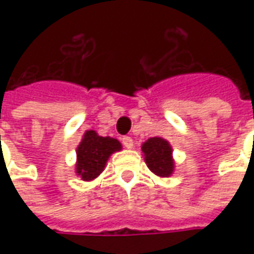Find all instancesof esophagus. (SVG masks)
<instances>
[{
    "label": "esophagus",
    "instance_id": "34e87169",
    "mask_svg": "<svg viewBox=\"0 0 254 254\" xmlns=\"http://www.w3.org/2000/svg\"><path fill=\"white\" fill-rule=\"evenodd\" d=\"M121 141L124 144V147H127V148H132L133 147V138L129 137V136H124Z\"/></svg>",
    "mask_w": 254,
    "mask_h": 254
}]
</instances>
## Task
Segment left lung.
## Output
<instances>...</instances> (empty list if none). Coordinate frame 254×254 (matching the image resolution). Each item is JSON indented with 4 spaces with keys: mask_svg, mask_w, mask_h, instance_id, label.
<instances>
[{
    "mask_svg": "<svg viewBox=\"0 0 254 254\" xmlns=\"http://www.w3.org/2000/svg\"><path fill=\"white\" fill-rule=\"evenodd\" d=\"M145 162L149 170L159 177H169L174 170V163L171 159V147L166 140L160 137L149 138L143 144Z\"/></svg>",
    "mask_w": 254,
    "mask_h": 254,
    "instance_id": "obj_1",
    "label": "left lung"
}]
</instances>
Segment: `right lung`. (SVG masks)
Listing matches in <instances>:
<instances>
[{"instance_id": "add662e5", "label": "right lung", "mask_w": 254, "mask_h": 254, "mask_svg": "<svg viewBox=\"0 0 254 254\" xmlns=\"http://www.w3.org/2000/svg\"><path fill=\"white\" fill-rule=\"evenodd\" d=\"M120 149L121 144L116 138L102 137L94 130L85 132L77 147V174L84 181L94 180L103 171L109 156Z\"/></svg>"}]
</instances>
